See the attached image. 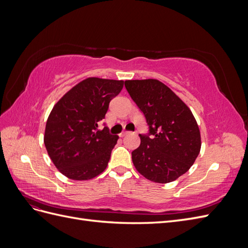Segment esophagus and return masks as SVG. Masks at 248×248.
Listing matches in <instances>:
<instances>
[{
  "label": "esophagus",
  "mask_w": 248,
  "mask_h": 248,
  "mask_svg": "<svg viewBox=\"0 0 248 248\" xmlns=\"http://www.w3.org/2000/svg\"><path fill=\"white\" fill-rule=\"evenodd\" d=\"M129 133V131H122L121 133H120V137H125L126 136V134H128Z\"/></svg>",
  "instance_id": "obj_1"
}]
</instances>
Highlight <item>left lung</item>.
Segmentation results:
<instances>
[{
  "label": "left lung",
  "instance_id": "1",
  "mask_svg": "<svg viewBox=\"0 0 248 248\" xmlns=\"http://www.w3.org/2000/svg\"><path fill=\"white\" fill-rule=\"evenodd\" d=\"M125 88L144 114L148 134L132 151V162L146 179L175 181L188 170L201 151V133L191 110L161 81L125 80Z\"/></svg>",
  "mask_w": 248,
  "mask_h": 248
}]
</instances>
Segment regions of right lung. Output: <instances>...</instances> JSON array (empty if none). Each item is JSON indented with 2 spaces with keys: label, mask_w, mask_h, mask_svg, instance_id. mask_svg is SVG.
<instances>
[{
  "label": "right lung",
  "mask_w": 248,
  "mask_h": 248,
  "mask_svg": "<svg viewBox=\"0 0 248 248\" xmlns=\"http://www.w3.org/2000/svg\"><path fill=\"white\" fill-rule=\"evenodd\" d=\"M123 80L89 78L69 90L52 108L46 121L44 145L56 168L72 180L93 179L107 169L119 139L98 122Z\"/></svg>",
  "instance_id": "obj_1"
}]
</instances>
